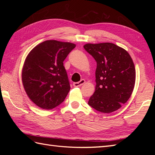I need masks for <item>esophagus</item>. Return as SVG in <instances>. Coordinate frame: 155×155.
<instances>
[{
  "instance_id": "esophagus-1",
  "label": "esophagus",
  "mask_w": 155,
  "mask_h": 155,
  "mask_svg": "<svg viewBox=\"0 0 155 155\" xmlns=\"http://www.w3.org/2000/svg\"><path fill=\"white\" fill-rule=\"evenodd\" d=\"M85 83V81L84 79L81 80L79 82H77V83H73V86L74 87H81L83 85V84Z\"/></svg>"
}]
</instances>
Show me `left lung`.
Returning <instances> with one entry per match:
<instances>
[{"label":"left lung","mask_w":155,"mask_h":155,"mask_svg":"<svg viewBox=\"0 0 155 155\" xmlns=\"http://www.w3.org/2000/svg\"><path fill=\"white\" fill-rule=\"evenodd\" d=\"M97 62L96 87L88 104L101 113H110L129 99L135 84V68L130 54L110 42L84 45Z\"/></svg>","instance_id":"8db88e82"}]
</instances>
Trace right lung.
Instances as JSON below:
<instances>
[{"instance_id":"add662e5","label":"right lung","mask_w":155,"mask_h":155,"mask_svg":"<svg viewBox=\"0 0 155 155\" xmlns=\"http://www.w3.org/2000/svg\"><path fill=\"white\" fill-rule=\"evenodd\" d=\"M76 45L48 40L29 52L22 70L23 87L29 98L43 109L61 104L71 89L63 61Z\"/></svg>"}]
</instances>
